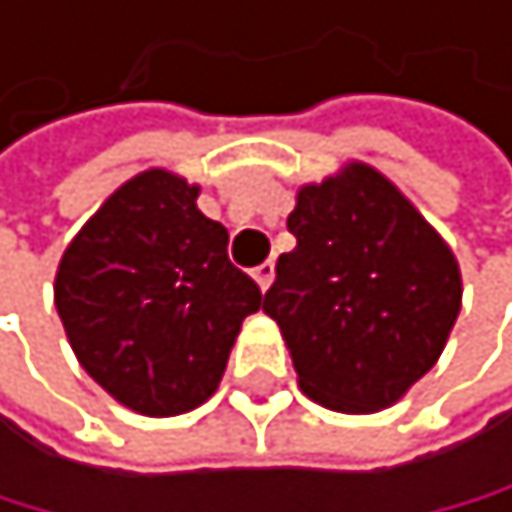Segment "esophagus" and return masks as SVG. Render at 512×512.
<instances>
[{"mask_svg": "<svg viewBox=\"0 0 512 512\" xmlns=\"http://www.w3.org/2000/svg\"><path fill=\"white\" fill-rule=\"evenodd\" d=\"M254 281H258L261 290L271 287V284H274V261H264V264L254 267Z\"/></svg>", "mask_w": 512, "mask_h": 512, "instance_id": "obj_1", "label": "esophagus"}]
</instances>
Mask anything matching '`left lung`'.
Returning a JSON list of instances; mask_svg holds the SVG:
<instances>
[{"mask_svg":"<svg viewBox=\"0 0 512 512\" xmlns=\"http://www.w3.org/2000/svg\"><path fill=\"white\" fill-rule=\"evenodd\" d=\"M264 313L300 389L333 412H379L435 366L461 313V271L415 205L372 166L303 186Z\"/></svg>","mask_w":512,"mask_h":512,"instance_id":"obj_1","label":"left lung"}]
</instances>
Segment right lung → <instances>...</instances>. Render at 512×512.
Returning <instances> with one entry per match:
<instances>
[{"label": "right lung", "instance_id": "1", "mask_svg": "<svg viewBox=\"0 0 512 512\" xmlns=\"http://www.w3.org/2000/svg\"><path fill=\"white\" fill-rule=\"evenodd\" d=\"M199 186L150 169L100 205L64 251L55 307L84 372L150 418L192 412L222 382L261 287L228 261Z\"/></svg>", "mask_w": 512, "mask_h": 512}]
</instances>
